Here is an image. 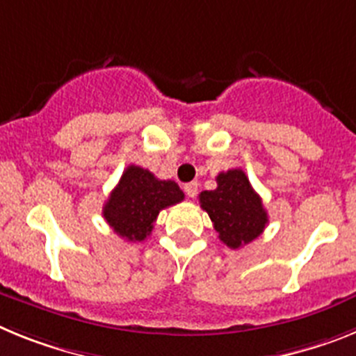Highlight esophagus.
Listing matches in <instances>:
<instances>
[{
    "label": "esophagus",
    "instance_id": "obj_1",
    "mask_svg": "<svg viewBox=\"0 0 356 356\" xmlns=\"http://www.w3.org/2000/svg\"><path fill=\"white\" fill-rule=\"evenodd\" d=\"M184 191L188 197H194L197 194V184L196 181H191V184L184 185Z\"/></svg>",
    "mask_w": 356,
    "mask_h": 356
}]
</instances>
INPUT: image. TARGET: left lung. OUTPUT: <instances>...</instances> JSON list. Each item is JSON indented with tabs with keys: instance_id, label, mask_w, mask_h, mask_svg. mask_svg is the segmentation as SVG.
Returning a JSON list of instances; mask_svg holds the SVG:
<instances>
[{
	"instance_id": "8db88e82",
	"label": "left lung",
	"mask_w": 356,
	"mask_h": 356,
	"mask_svg": "<svg viewBox=\"0 0 356 356\" xmlns=\"http://www.w3.org/2000/svg\"><path fill=\"white\" fill-rule=\"evenodd\" d=\"M216 181L217 188L200 194L201 209L209 213L226 246L238 250L259 237L269 221L262 197L254 193L242 169L219 172Z\"/></svg>"
}]
</instances>
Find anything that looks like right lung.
Segmentation results:
<instances>
[{
  "label": "right lung",
  "instance_id": "1",
  "mask_svg": "<svg viewBox=\"0 0 356 356\" xmlns=\"http://www.w3.org/2000/svg\"><path fill=\"white\" fill-rule=\"evenodd\" d=\"M181 200L184 193L178 184L159 180L139 165H128L103 207V217L119 237L140 242L151 234L160 210Z\"/></svg>",
  "mask_w": 356,
  "mask_h": 356
}]
</instances>
